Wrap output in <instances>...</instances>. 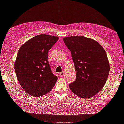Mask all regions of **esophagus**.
Masks as SVG:
<instances>
[{"label":"esophagus","mask_w":124,"mask_h":124,"mask_svg":"<svg viewBox=\"0 0 124 124\" xmlns=\"http://www.w3.org/2000/svg\"><path fill=\"white\" fill-rule=\"evenodd\" d=\"M64 71H62L61 73H60V77H63L64 76Z\"/></svg>","instance_id":"obj_1"}]
</instances>
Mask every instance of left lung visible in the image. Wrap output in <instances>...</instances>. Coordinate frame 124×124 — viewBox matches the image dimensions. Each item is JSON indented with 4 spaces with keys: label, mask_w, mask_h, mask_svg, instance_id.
I'll list each match as a JSON object with an SVG mask.
<instances>
[{
    "label": "left lung",
    "mask_w": 124,
    "mask_h": 124,
    "mask_svg": "<svg viewBox=\"0 0 124 124\" xmlns=\"http://www.w3.org/2000/svg\"><path fill=\"white\" fill-rule=\"evenodd\" d=\"M63 41L71 52L76 73L70 90L82 99L93 97L102 90L110 72L104 48L93 39L81 36L64 37Z\"/></svg>",
    "instance_id": "left-lung-1"
}]
</instances>
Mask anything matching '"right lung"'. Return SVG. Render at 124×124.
Returning a JSON list of instances; mask_svg holds the SVG:
<instances>
[{
	"instance_id": "obj_1",
	"label": "right lung",
	"mask_w": 124,
	"mask_h": 124,
	"mask_svg": "<svg viewBox=\"0 0 124 124\" xmlns=\"http://www.w3.org/2000/svg\"><path fill=\"white\" fill-rule=\"evenodd\" d=\"M58 37L38 35L20 47L14 70L19 84L32 96H42L52 89L57 77L52 72L48 62V52L56 43Z\"/></svg>"
}]
</instances>
